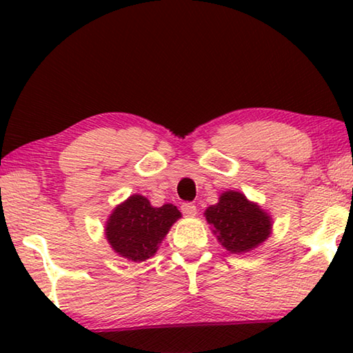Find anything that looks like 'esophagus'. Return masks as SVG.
Wrapping results in <instances>:
<instances>
[{"mask_svg": "<svg viewBox=\"0 0 353 353\" xmlns=\"http://www.w3.org/2000/svg\"><path fill=\"white\" fill-rule=\"evenodd\" d=\"M182 213L185 214V216H190L193 218L196 216V213H198V210H196V205L193 204V202H185V204H182Z\"/></svg>", "mask_w": 353, "mask_h": 353, "instance_id": "obj_1", "label": "esophagus"}]
</instances>
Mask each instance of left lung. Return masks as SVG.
Returning <instances> with one entry per match:
<instances>
[{
    "instance_id": "obj_1",
    "label": "left lung",
    "mask_w": 353,
    "mask_h": 353,
    "mask_svg": "<svg viewBox=\"0 0 353 353\" xmlns=\"http://www.w3.org/2000/svg\"><path fill=\"white\" fill-rule=\"evenodd\" d=\"M213 235L230 254H246L261 246L272 232L271 214L241 191L221 193L218 204L204 212Z\"/></svg>"
}]
</instances>
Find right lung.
Listing matches in <instances>:
<instances>
[{"label": "right lung", "instance_id": "right-lung-1", "mask_svg": "<svg viewBox=\"0 0 353 353\" xmlns=\"http://www.w3.org/2000/svg\"><path fill=\"white\" fill-rule=\"evenodd\" d=\"M182 216L176 205H151L148 198L132 194L113 208L104 235L113 252L140 263L155 255L171 225Z\"/></svg>", "mask_w": 353, "mask_h": 353}]
</instances>
